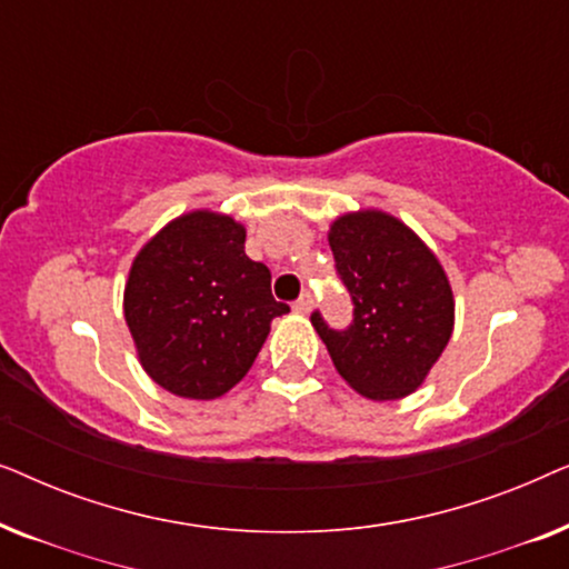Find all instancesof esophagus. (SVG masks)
Returning <instances> with one entry per match:
<instances>
[{"label": "esophagus", "instance_id": "esophagus-1", "mask_svg": "<svg viewBox=\"0 0 569 569\" xmlns=\"http://www.w3.org/2000/svg\"><path fill=\"white\" fill-rule=\"evenodd\" d=\"M295 313H302V316H306V313H310V308H313V295H310V292H302L300 295V298L298 300H295Z\"/></svg>", "mask_w": 569, "mask_h": 569}]
</instances>
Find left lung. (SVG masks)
Listing matches in <instances>:
<instances>
[{
	"label": "left lung",
	"instance_id": "left-lung-1",
	"mask_svg": "<svg viewBox=\"0 0 569 569\" xmlns=\"http://www.w3.org/2000/svg\"><path fill=\"white\" fill-rule=\"evenodd\" d=\"M329 246L355 318L345 331L310 323L333 368L372 401L403 399L425 383L453 333V290L438 256L393 214L360 209L331 222Z\"/></svg>",
	"mask_w": 569,
	"mask_h": 569
}]
</instances>
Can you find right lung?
<instances>
[{"mask_svg":"<svg viewBox=\"0 0 569 569\" xmlns=\"http://www.w3.org/2000/svg\"><path fill=\"white\" fill-rule=\"evenodd\" d=\"M290 313L271 271L246 256V228L197 209L147 240L129 269L123 318L147 376L183 399L209 401L240 383Z\"/></svg>","mask_w":569,"mask_h":569,"instance_id":"right-lung-1","label":"right lung"}]
</instances>
